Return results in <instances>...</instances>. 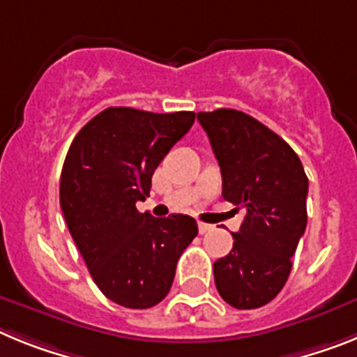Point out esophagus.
<instances>
[{
	"instance_id": "esophagus-1",
	"label": "esophagus",
	"mask_w": 357,
	"mask_h": 357,
	"mask_svg": "<svg viewBox=\"0 0 357 357\" xmlns=\"http://www.w3.org/2000/svg\"><path fill=\"white\" fill-rule=\"evenodd\" d=\"M197 228H199V234H208V231H212L215 226L206 225V222H199V225H197Z\"/></svg>"
}]
</instances>
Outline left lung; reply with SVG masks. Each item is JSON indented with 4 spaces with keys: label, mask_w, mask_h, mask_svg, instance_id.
I'll return each mask as SVG.
<instances>
[{
    "label": "left lung",
    "mask_w": 357,
    "mask_h": 357,
    "mask_svg": "<svg viewBox=\"0 0 357 357\" xmlns=\"http://www.w3.org/2000/svg\"><path fill=\"white\" fill-rule=\"evenodd\" d=\"M222 176V197L244 208L234 248L213 264L215 287L235 309L271 302L291 273L307 226L309 179L277 132L237 109L197 113Z\"/></svg>",
    "instance_id": "obj_1"
}]
</instances>
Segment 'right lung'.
Segmentation results:
<instances>
[{"label":"right lung","instance_id":"obj_1","mask_svg":"<svg viewBox=\"0 0 357 357\" xmlns=\"http://www.w3.org/2000/svg\"><path fill=\"white\" fill-rule=\"evenodd\" d=\"M192 111L149 113L107 107L71 142L61 172V208L98 289L114 303L149 309L169 294L176 264L197 235L194 217L136 210Z\"/></svg>","mask_w":357,"mask_h":357}]
</instances>
